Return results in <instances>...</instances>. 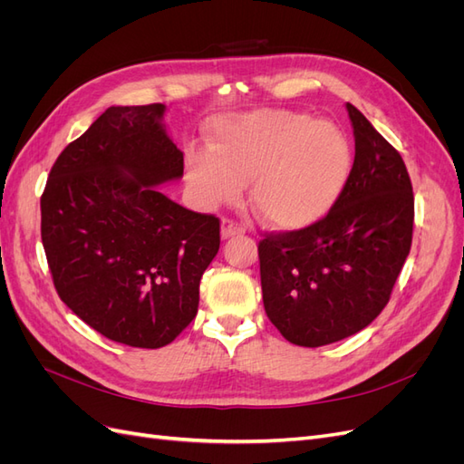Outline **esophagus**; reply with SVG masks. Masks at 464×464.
<instances>
[{
  "label": "esophagus",
  "mask_w": 464,
  "mask_h": 464,
  "mask_svg": "<svg viewBox=\"0 0 464 464\" xmlns=\"http://www.w3.org/2000/svg\"><path fill=\"white\" fill-rule=\"evenodd\" d=\"M240 234H244L242 224H237V222L228 220V218L222 220V224H220V236L224 237V240H228V237H232V236H240Z\"/></svg>",
  "instance_id": "1"
}]
</instances>
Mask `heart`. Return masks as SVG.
Masks as SVG:
<instances>
[{
    "label": "heart",
    "instance_id": "obj_1",
    "mask_svg": "<svg viewBox=\"0 0 464 464\" xmlns=\"http://www.w3.org/2000/svg\"><path fill=\"white\" fill-rule=\"evenodd\" d=\"M353 145L331 121L285 110H254L215 125L213 152L191 150L186 176L208 207L234 201L251 179L263 222L300 230L325 218L353 172Z\"/></svg>",
    "mask_w": 464,
    "mask_h": 464
}]
</instances>
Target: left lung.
I'll list each match as a JSON object with an SVG mask.
<instances>
[{"mask_svg":"<svg viewBox=\"0 0 464 464\" xmlns=\"http://www.w3.org/2000/svg\"><path fill=\"white\" fill-rule=\"evenodd\" d=\"M354 164L339 203L312 227L259 242L263 305L298 346L356 334L382 314L412 244L414 195L401 154L346 104Z\"/></svg>","mask_w":464,"mask_h":464,"instance_id":"8db88e82","label":"left lung"}]
</instances>
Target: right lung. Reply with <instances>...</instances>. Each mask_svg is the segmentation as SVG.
Returning a JSON list of instances; mask_svg holds the SVG:
<instances>
[{"mask_svg": "<svg viewBox=\"0 0 464 464\" xmlns=\"http://www.w3.org/2000/svg\"><path fill=\"white\" fill-rule=\"evenodd\" d=\"M164 104L110 106L52 166L42 246L63 304L106 339L170 344L198 314L220 224L166 198L184 176Z\"/></svg>", "mask_w": 464, "mask_h": 464, "instance_id": "right-lung-1", "label": "right lung"}]
</instances>
